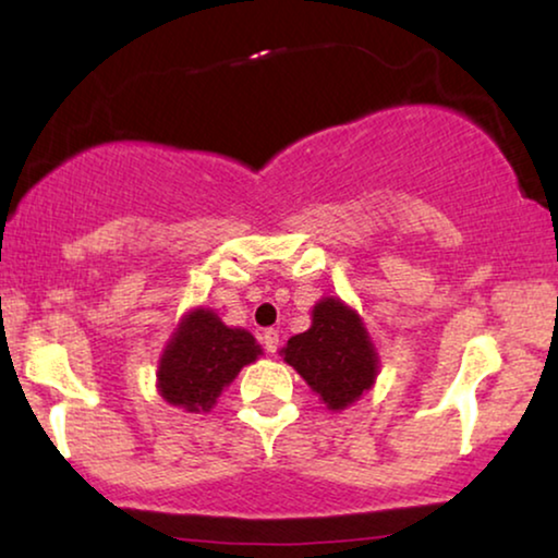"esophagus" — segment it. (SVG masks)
<instances>
[{"instance_id": "obj_1", "label": "esophagus", "mask_w": 558, "mask_h": 558, "mask_svg": "<svg viewBox=\"0 0 558 558\" xmlns=\"http://www.w3.org/2000/svg\"><path fill=\"white\" fill-rule=\"evenodd\" d=\"M262 342H264L266 353H277V348H279V332L274 330V327H269V330H264Z\"/></svg>"}]
</instances>
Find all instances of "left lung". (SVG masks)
Instances as JSON below:
<instances>
[{"instance_id":"obj_1","label":"left lung","mask_w":558,"mask_h":558,"mask_svg":"<svg viewBox=\"0 0 558 558\" xmlns=\"http://www.w3.org/2000/svg\"><path fill=\"white\" fill-rule=\"evenodd\" d=\"M281 355L330 409H345L376 380L378 357L361 317L332 296L317 304L310 330L294 335Z\"/></svg>"}]
</instances>
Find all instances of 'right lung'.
<instances>
[{
    "label": "right lung",
    "instance_id": "obj_1",
    "mask_svg": "<svg viewBox=\"0 0 558 558\" xmlns=\"http://www.w3.org/2000/svg\"><path fill=\"white\" fill-rule=\"evenodd\" d=\"M258 353L254 335L226 327L210 310H195L182 319L159 361V391L172 407L208 411Z\"/></svg>",
    "mask_w": 558,
    "mask_h": 558
}]
</instances>
